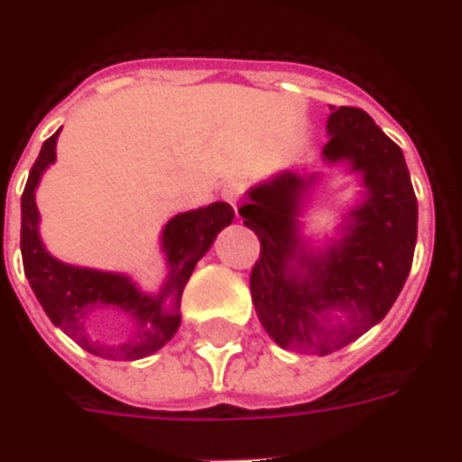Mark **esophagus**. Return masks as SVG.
<instances>
[{"instance_id":"esophagus-1","label":"esophagus","mask_w":462,"mask_h":462,"mask_svg":"<svg viewBox=\"0 0 462 462\" xmlns=\"http://www.w3.org/2000/svg\"><path fill=\"white\" fill-rule=\"evenodd\" d=\"M244 194V185L239 182V180H230V182H225L223 189H220V197H223V201H227V204L237 211V204L239 199H242Z\"/></svg>"}]
</instances>
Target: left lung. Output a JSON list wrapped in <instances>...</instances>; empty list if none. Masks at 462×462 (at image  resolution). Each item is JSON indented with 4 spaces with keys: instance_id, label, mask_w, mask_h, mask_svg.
<instances>
[{
    "instance_id": "8db88e82",
    "label": "left lung",
    "mask_w": 462,
    "mask_h": 462,
    "mask_svg": "<svg viewBox=\"0 0 462 462\" xmlns=\"http://www.w3.org/2000/svg\"><path fill=\"white\" fill-rule=\"evenodd\" d=\"M328 133L322 159L346 161L365 187L341 239L318 251L301 239V201L316 175L280 172L239 208L261 242L249 280L258 320L275 344L303 356L339 351L387 316L418 239V199L399 144L354 106H332Z\"/></svg>"
}]
</instances>
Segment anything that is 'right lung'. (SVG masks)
Segmentation results:
<instances>
[{
  "label": "right lung",
  "mask_w": 462,
  "mask_h": 462,
  "mask_svg": "<svg viewBox=\"0 0 462 462\" xmlns=\"http://www.w3.org/2000/svg\"><path fill=\"white\" fill-rule=\"evenodd\" d=\"M59 133L51 134L40 149L21 197V254L25 277L49 320L85 351L108 361H137L152 356L178 332L180 299L187 280L199 258L211 249L218 232L232 223L235 211L230 204L216 201L206 208L180 213L168 220L161 237L168 261V280L159 294H144L127 275L61 263L42 246L37 232L40 213L35 206L37 182L49 163L56 161ZM101 308H116L131 318L134 332L125 345H101L88 339L84 320Z\"/></svg>",
  "instance_id": "right-lung-1"
}]
</instances>
